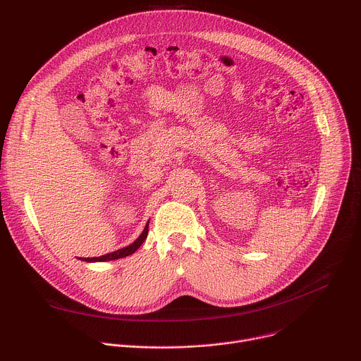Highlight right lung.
Instances as JSON below:
<instances>
[{"mask_svg": "<svg viewBox=\"0 0 361 361\" xmlns=\"http://www.w3.org/2000/svg\"><path fill=\"white\" fill-rule=\"evenodd\" d=\"M148 223H149V220L147 221V224H145V227H144V230H142V233L138 235V238L134 241V243H131L130 245H127V247H123V248H120V250H117V251H113V252H109V254H104V255H99V257H80V260H82V262H87V263H101V262H111V260H118V259H123V257H127V255H130V254H133V252H135L140 247H141V244L144 243V240L147 238V234H148Z\"/></svg>", "mask_w": 361, "mask_h": 361, "instance_id": "add662e5", "label": "right lung"}]
</instances>
